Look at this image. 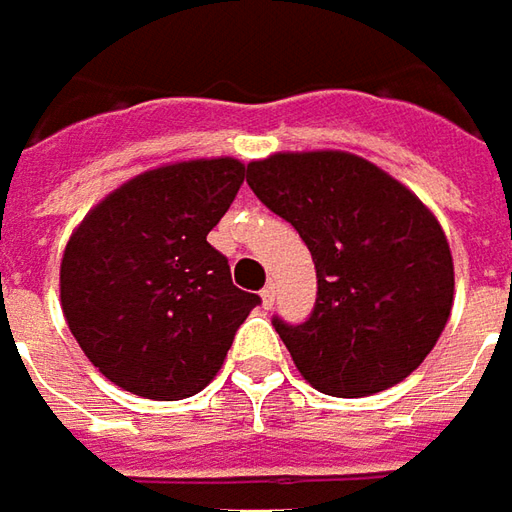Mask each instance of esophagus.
<instances>
[{
  "instance_id": "esophagus-1",
  "label": "esophagus",
  "mask_w": 512,
  "mask_h": 512,
  "mask_svg": "<svg viewBox=\"0 0 512 512\" xmlns=\"http://www.w3.org/2000/svg\"><path fill=\"white\" fill-rule=\"evenodd\" d=\"M262 304L264 307H273V304H276V284H264Z\"/></svg>"
}]
</instances>
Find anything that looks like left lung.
I'll list each match as a JSON object with an SVG mask.
<instances>
[{
  "label": "left lung",
  "instance_id": "obj_1",
  "mask_svg": "<svg viewBox=\"0 0 512 512\" xmlns=\"http://www.w3.org/2000/svg\"><path fill=\"white\" fill-rule=\"evenodd\" d=\"M248 185L315 262L310 318H273L304 380L332 397H366L411 375L454 304V259L434 214L346 152L270 154L248 163Z\"/></svg>",
  "mask_w": 512,
  "mask_h": 512
}]
</instances>
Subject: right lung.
I'll return each mask as SVG.
<instances>
[{
	"instance_id": "1",
	"label": "right lung",
	"mask_w": 512,
	"mask_h": 512,
	"mask_svg": "<svg viewBox=\"0 0 512 512\" xmlns=\"http://www.w3.org/2000/svg\"><path fill=\"white\" fill-rule=\"evenodd\" d=\"M245 166L233 157L171 163L101 200L61 259V310L84 355L115 386L149 400L202 392L248 312L208 233Z\"/></svg>"
}]
</instances>
